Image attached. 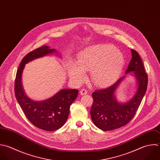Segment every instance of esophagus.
<instances>
[{
  "instance_id": "obj_1",
  "label": "esophagus",
  "mask_w": 160,
  "mask_h": 160,
  "mask_svg": "<svg viewBox=\"0 0 160 160\" xmlns=\"http://www.w3.org/2000/svg\"><path fill=\"white\" fill-rule=\"evenodd\" d=\"M88 93V91L86 90V89H82L80 91V93L82 95H86L87 93Z\"/></svg>"
}]
</instances>
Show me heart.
<instances>
[{
	"instance_id": "heart-1",
	"label": "heart",
	"mask_w": 160,
	"mask_h": 160,
	"mask_svg": "<svg viewBox=\"0 0 160 160\" xmlns=\"http://www.w3.org/2000/svg\"><path fill=\"white\" fill-rule=\"evenodd\" d=\"M77 58L78 63H69L68 75L78 84L86 78L85 71L91 70V78L96 85H110L120 77L125 65L123 55L115 47L107 44L87 47L78 53Z\"/></svg>"
}]
</instances>
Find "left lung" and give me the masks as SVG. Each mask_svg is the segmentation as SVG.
I'll list each match as a JSON object with an SVG mask.
<instances>
[{"instance_id":"obj_1","label":"left lung","mask_w":160,"mask_h":160,"mask_svg":"<svg viewBox=\"0 0 160 160\" xmlns=\"http://www.w3.org/2000/svg\"><path fill=\"white\" fill-rule=\"evenodd\" d=\"M132 58L126 73L133 72L138 82V89L133 98L125 103H120L115 99V92L124 77L108 88L95 90L92 93L93 103L90 110L92 120L96 127L103 131L115 130L128 124L136 114L146 93L147 73L138 53L132 49Z\"/></svg>"}]
</instances>
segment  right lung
Returning a JSON list of instances; mask_svg holds the SVG:
<instances>
[{
	"mask_svg": "<svg viewBox=\"0 0 160 160\" xmlns=\"http://www.w3.org/2000/svg\"><path fill=\"white\" fill-rule=\"evenodd\" d=\"M55 51L54 48L50 49L47 46H43L27 53L17 69L14 85L15 97L27 118L36 127L49 132L57 130L65 123L70 107L77 98L78 90L63 89L49 99L35 102L25 95L21 77L26 63Z\"/></svg>",
	"mask_w": 160,
	"mask_h": 160,
	"instance_id": "add662e5",
	"label": "right lung"
}]
</instances>
